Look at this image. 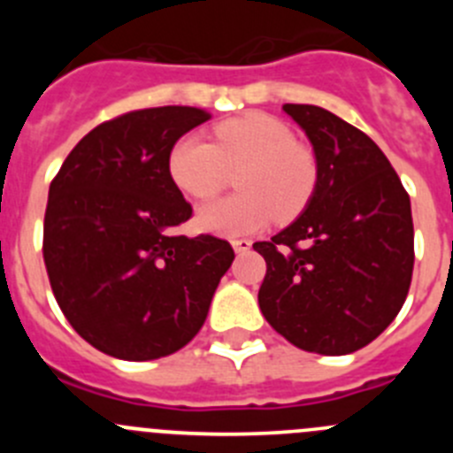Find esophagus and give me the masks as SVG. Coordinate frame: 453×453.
Masks as SVG:
<instances>
[{
    "label": "esophagus",
    "mask_w": 453,
    "mask_h": 453,
    "mask_svg": "<svg viewBox=\"0 0 453 453\" xmlns=\"http://www.w3.org/2000/svg\"><path fill=\"white\" fill-rule=\"evenodd\" d=\"M231 245H234V250L238 251V254H245V251L251 250V240L234 238V240H231Z\"/></svg>",
    "instance_id": "1"
}]
</instances>
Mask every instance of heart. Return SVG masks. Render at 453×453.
<instances>
[{"instance_id":"heart-1","label":"heart","mask_w":453,"mask_h":453,"mask_svg":"<svg viewBox=\"0 0 453 453\" xmlns=\"http://www.w3.org/2000/svg\"><path fill=\"white\" fill-rule=\"evenodd\" d=\"M215 142L181 135L167 154L174 186L195 202L213 199L235 174L238 195L208 203L199 226L218 235H247L274 219H290L313 195L318 167L313 154L295 142L281 119L247 113L215 124Z\"/></svg>"}]
</instances>
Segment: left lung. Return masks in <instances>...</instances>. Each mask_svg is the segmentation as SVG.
I'll use <instances>...</instances> for the list:
<instances>
[{
	"instance_id": "8db88e82",
	"label": "left lung",
	"mask_w": 453,
	"mask_h": 453,
	"mask_svg": "<svg viewBox=\"0 0 453 453\" xmlns=\"http://www.w3.org/2000/svg\"><path fill=\"white\" fill-rule=\"evenodd\" d=\"M306 131L318 183L306 211L254 250L267 272L258 306L303 351L370 345L406 302L413 276L411 197L374 140L319 106L286 104Z\"/></svg>"
}]
</instances>
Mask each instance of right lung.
Masks as SVG:
<instances>
[{
    "instance_id": "1",
    "label": "right lung",
    "mask_w": 453,
    "mask_h": 453,
    "mask_svg": "<svg viewBox=\"0 0 453 453\" xmlns=\"http://www.w3.org/2000/svg\"><path fill=\"white\" fill-rule=\"evenodd\" d=\"M206 119L192 106L118 115L83 135L51 181L47 276L72 329L104 354L154 361L181 349L234 263L226 240L177 234L192 206L170 179L167 154Z\"/></svg>"
}]
</instances>
